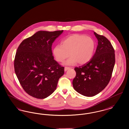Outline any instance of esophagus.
I'll list each match as a JSON object with an SVG mask.
<instances>
[{"mask_svg": "<svg viewBox=\"0 0 129 129\" xmlns=\"http://www.w3.org/2000/svg\"><path fill=\"white\" fill-rule=\"evenodd\" d=\"M70 68V67H65L64 68V71L66 72V71H67L68 70H69Z\"/></svg>", "mask_w": 129, "mask_h": 129, "instance_id": "esophagus-1", "label": "esophagus"}]
</instances>
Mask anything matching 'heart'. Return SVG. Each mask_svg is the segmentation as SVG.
<instances>
[{
    "mask_svg": "<svg viewBox=\"0 0 129 129\" xmlns=\"http://www.w3.org/2000/svg\"><path fill=\"white\" fill-rule=\"evenodd\" d=\"M95 48V42L93 38L83 35L74 34L69 36L62 42V46L57 45L53 48V54L56 60L65 62V65H72L78 62L84 64L92 57Z\"/></svg>",
    "mask_w": 129,
    "mask_h": 129,
    "instance_id": "1",
    "label": "heart"
}]
</instances>
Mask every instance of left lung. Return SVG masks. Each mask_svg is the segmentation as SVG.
<instances>
[{
	"label": "left lung",
	"mask_w": 129,
	"mask_h": 129,
	"mask_svg": "<svg viewBox=\"0 0 129 129\" xmlns=\"http://www.w3.org/2000/svg\"><path fill=\"white\" fill-rule=\"evenodd\" d=\"M98 40L95 52L91 60L75 67L74 89L86 96H93L106 87L112 76L115 62V51L111 43L104 36L94 32Z\"/></svg>",
	"instance_id": "left-lung-1"
}]
</instances>
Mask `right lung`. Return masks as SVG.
I'll list each match as a JSON object with an SVG mask.
<instances>
[{"label":"right lung","instance_id":"add662e5","mask_svg":"<svg viewBox=\"0 0 129 129\" xmlns=\"http://www.w3.org/2000/svg\"><path fill=\"white\" fill-rule=\"evenodd\" d=\"M63 30L40 31L27 38L18 47L14 61L16 76L28 94L44 99L56 89L64 68L54 59L52 45Z\"/></svg>","mask_w":129,"mask_h":129}]
</instances>
